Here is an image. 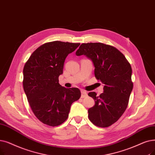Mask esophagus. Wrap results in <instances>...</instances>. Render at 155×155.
<instances>
[{
	"label": "esophagus",
	"instance_id": "1",
	"mask_svg": "<svg viewBox=\"0 0 155 155\" xmlns=\"http://www.w3.org/2000/svg\"><path fill=\"white\" fill-rule=\"evenodd\" d=\"M87 96V93L85 91H81V97L82 98H84V97H85Z\"/></svg>",
	"mask_w": 155,
	"mask_h": 155
}]
</instances>
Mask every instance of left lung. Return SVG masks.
Returning a JSON list of instances; mask_svg holds the SVG:
<instances>
[{"instance_id": "8db88e82", "label": "left lung", "mask_w": 155, "mask_h": 155, "mask_svg": "<svg viewBox=\"0 0 155 155\" xmlns=\"http://www.w3.org/2000/svg\"><path fill=\"white\" fill-rule=\"evenodd\" d=\"M76 55L92 60L96 79L104 84V92L99 96L95 92L88 94L95 101L88 110L89 118L97 127H110L123 115L129 103L133 89L131 66L119 50L103 43L82 44Z\"/></svg>"}]
</instances>
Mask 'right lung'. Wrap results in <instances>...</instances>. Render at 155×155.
Returning a JSON list of instances; mask_svg holds the SVG:
<instances>
[{"mask_svg":"<svg viewBox=\"0 0 155 155\" xmlns=\"http://www.w3.org/2000/svg\"><path fill=\"white\" fill-rule=\"evenodd\" d=\"M80 44L45 43L31 54L24 66V91L34 115L45 125L62 124L68 117L71 104L81 96L78 88L67 89L59 84L66 58Z\"/></svg>","mask_w":155,"mask_h":155,"instance_id":"1","label":"right lung"}]
</instances>
